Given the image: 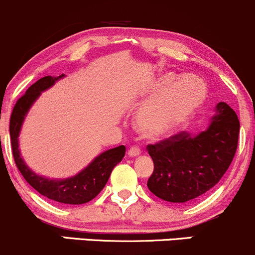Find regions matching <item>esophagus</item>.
<instances>
[{
    "label": "esophagus",
    "instance_id": "34e87169",
    "mask_svg": "<svg viewBox=\"0 0 255 255\" xmlns=\"http://www.w3.org/2000/svg\"><path fill=\"white\" fill-rule=\"evenodd\" d=\"M140 153H141V152H140V150L137 147H131L128 150V156L129 157H133V158L137 157Z\"/></svg>",
    "mask_w": 255,
    "mask_h": 255
}]
</instances>
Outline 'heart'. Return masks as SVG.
Masks as SVG:
<instances>
[{
	"label": "heart",
	"mask_w": 255,
	"mask_h": 255,
	"mask_svg": "<svg viewBox=\"0 0 255 255\" xmlns=\"http://www.w3.org/2000/svg\"><path fill=\"white\" fill-rule=\"evenodd\" d=\"M147 102L135 118L137 130L148 139H162L186 126L206 97V86L199 78L176 80L174 73L158 75L146 90Z\"/></svg>",
	"instance_id": "1"
}]
</instances>
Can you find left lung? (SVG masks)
I'll return each mask as SVG.
<instances>
[{
	"instance_id": "left-lung-1",
	"label": "left lung",
	"mask_w": 255,
	"mask_h": 255,
	"mask_svg": "<svg viewBox=\"0 0 255 255\" xmlns=\"http://www.w3.org/2000/svg\"><path fill=\"white\" fill-rule=\"evenodd\" d=\"M238 115L219 102L209 126L197 134L181 131L148 145L154 170L148 189L162 200L184 204L194 200L219 182L238 148Z\"/></svg>"
}]
</instances>
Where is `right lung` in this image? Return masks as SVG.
Returning a JSON list of instances; mask_svg holds the SVG:
<instances>
[{
    "mask_svg": "<svg viewBox=\"0 0 255 255\" xmlns=\"http://www.w3.org/2000/svg\"><path fill=\"white\" fill-rule=\"evenodd\" d=\"M64 78L44 77L36 81L27 89L25 95L16 102L10 116L9 133L11 140V150L15 164L21 175L38 193L57 203L68 205L86 204L96 198L104 188L109 180L111 171L125 157L126 147L124 145L104 151L98 154L86 168L72 177L49 178L34 172L26 164L19 148V135L26 115L30 111L34 102L39 98L42 92L50 89L56 81Z\"/></svg>",
    "mask_w": 255,
    "mask_h": 255,
    "instance_id": "add662e5",
    "label": "right lung"
}]
</instances>
